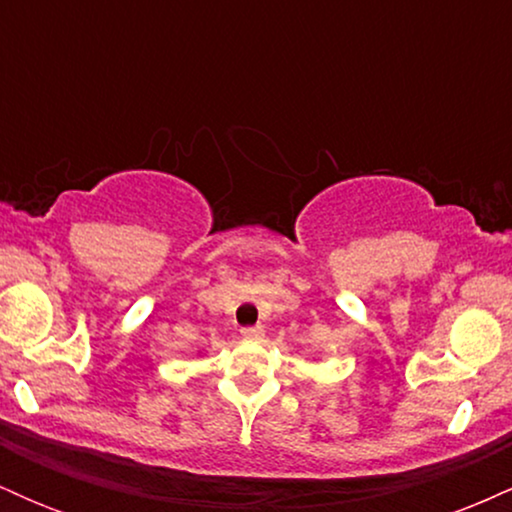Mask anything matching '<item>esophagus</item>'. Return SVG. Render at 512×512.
<instances>
[{
  "label": "esophagus",
  "mask_w": 512,
  "mask_h": 512,
  "mask_svg": "<svg viewBox=\"0 0 512 512\" xmlns=\"http://www.w3.org/2000/svg\"><path fill=\"white\" fill-rule=\"evenodd\" d=\"M240 334H243L245 339H262L264 330H262L260 325H255V327H243V330H240Z\"/></svg>",
  "instance_id": "esophagus-1"
}]
</instances>
